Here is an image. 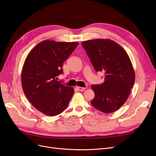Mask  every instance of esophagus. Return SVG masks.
<instances>
[{
  "label": "esophagus",
  "instance_id": "1",
  "mask_svg": "<svg viewBox=\"0 0 156 156\" xmlns=\"http://www.w3.org/2000/svg\"><path fill=\"white\" fill-rule=\"evenodd\" d=\"M76 88H77L80 91H83V90H84L86 89L85 87H77Z\"/></svg>",
  "mask_w": 156,
  "mask_h": 156
}]
</instances>
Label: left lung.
Listing matches in <instances>:
<instances>
[{
	"instance_id": "8db88e82",
	"label": "left lung",
	"mask_w": 156,
	"mask_h": 156,
	"mask_svg": "<svg viewBox=\"0 0 156 156\" xmlns=\"http://www.w3.org/2000/svg\"><path fill=\"white\" fill-rule=\"evenodd\" d=\"M95 70L105 73L104 82L92 85L91 104L104 113L115 112L127 100L135 82V73L125 49L110 39H94L82 43Z\"/></svg>"
}]
</instances>
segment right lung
Masks as SVG:
<instances>
[{
  "instance_id": "obj_1",
  "label": "right lung",
  "mask_w": 156,
  "mask_h": 156,
  "mask_svg": "<svg viewBox=\"0 0 156 156\" xmlns=\"http://www.w3.org/2000/svg\"><path fill=\"white\" fill-rule=\"evenodd\" d=\"M78 45V42L44 40L28 54L22 67V89L36 109L49 116L65 110L74 93L62 84L57 76L62 66Z\"/></svg>"
}]
</instances>
